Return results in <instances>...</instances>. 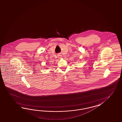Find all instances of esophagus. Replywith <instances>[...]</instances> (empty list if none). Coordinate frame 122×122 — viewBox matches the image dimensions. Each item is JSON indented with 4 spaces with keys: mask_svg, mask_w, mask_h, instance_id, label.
Wrapping results in <instances>:
<instances>
[{
    "mask_svg": "<svg viewBox=\"0 0 122 122\" xmlns=\"http://www.w3.org/2000/svg\"><path fill=\"white\" fill-rule=\"evenodd\" d=\"M58 57L59 58H62V56L60 54H59L58 55Z\"/></svg>",
    "mask_w": 122,
    "mask_h": 122,
    "instance_id": "1",
    "label": "esophagus"
}]
</instances>
